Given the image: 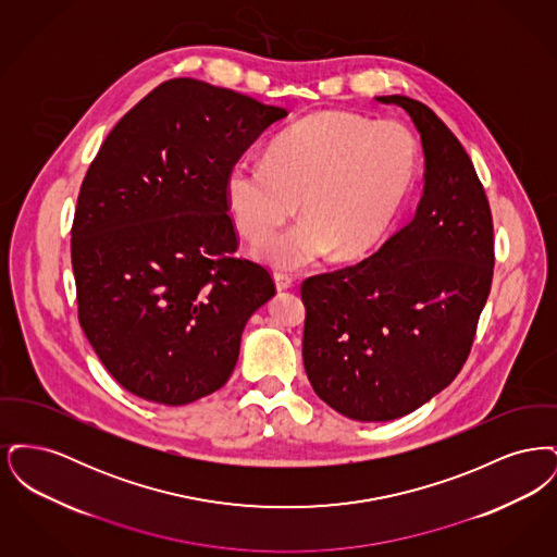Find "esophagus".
<instances>
[{"label":"esophagus","instance_id":"obj_1","mask_svg":"<svg viewBox=\"0 0 557 557\" xmlns=\"http://www.w3.org/2000/svg\"><path fill=\"white\" fill-rule=\"evenodd\" d=\"M273 282H275V290L277 292H286L292 288V277L284 275V273H275Z\"/></svg>","mask_w":557,"mask_h":557}]
</instances>
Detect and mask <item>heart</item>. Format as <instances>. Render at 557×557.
<instances>
[{"label":"heart","mask_w":557,"mask_h":557,"mask_svg":"<svg viewBox=\"0 0 557 557\" xmlns=\"http://www.w3.org/2000/svg\"><path fill=\"white\" fill-rule=\"evenodd\" d=\"M418 160V141L403 125L325 110L280 133L267 160H236L225 175V200L250 242L273 234L298 202L305 216L255 250L273 269L298 271L334 252L352 261L388 234Z\"/></svg>","instance_id":"heart-1"}]
</instances>
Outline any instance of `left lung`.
Masks as SVG:
<instances>
[{
    "mask_svg": "<svg viewBox=\"0 0 557 557\" xmlns=\"http://www.w3.org/2000/svg\"><path fill=\"white\" fill-rule=\"evenodd\" d=\"M403 108L424 150L416 216L377 255L302 284V361L318 397L357 422L397 420L463 368L493 282V219L476 169L430 108Z\"/></svg>",
    "mask_w": 557,
    "mask_h": 557,
    "instance_id": "8db88e82",
    "label": "left lung"
}]
</instances>
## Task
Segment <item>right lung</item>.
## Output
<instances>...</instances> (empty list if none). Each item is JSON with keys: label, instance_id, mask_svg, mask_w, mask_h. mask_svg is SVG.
Listing matches in <instances>:
<instances>
[{"label": "right lung", "instance_id": "1", "mask_svg": "<svg viewBox=\"0 0 557 557\" xmlns=\"http://www.w3.org/2000/svg\"><path fill=\"white\" fill-rule=\"evenodd\" d=\"M288 110L171 79L108 133L81 186L71 257L79 321L112 377L160 405L219 391L246 321L275 296L232 255L225 175Z\"/></svg>", "mask_w": 557, "mask_h": 557}]
</instances>
